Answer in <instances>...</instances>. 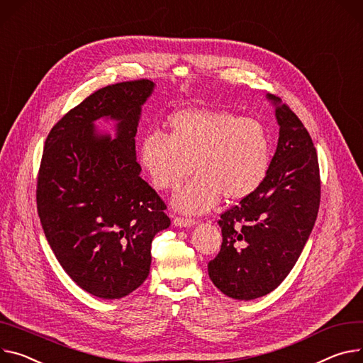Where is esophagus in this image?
<instances>
[{
    "label": "esophagus",
    "instance_id": "34e87169",
    "mask_svg": "<svg viewBox=\"0 0 363 363\" xmlns=\"http://www.w3.org/2000/svg\"><path fill=\"white\" fill-rule=\"evenodd\" d=\"M173 224H174V227H179V228H189V227L194 225V219L176 216V218L173 219Z\"/></svg>",
    "mask_w": 363,
    "mask_h": 363
}]
</instances>
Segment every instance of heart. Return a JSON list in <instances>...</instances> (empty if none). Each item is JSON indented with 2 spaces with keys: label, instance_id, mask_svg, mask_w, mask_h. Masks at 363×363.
Here are the masks:
<instances>
[{
  "label": "heart",
  "instance_id": "1",
  "mask_svg": "<svg viewBox=\"0 0 363 363\" xmlns=\"http://www.w3.org/2000/svg\"><path fill=\"white\" fill-rule=\"evenodd\" d=\"M165 135L147 133L138 161L157 190H176L191 170L194 177L176 194L173 206L189 215L211 211L220 199L240 202L263 184L272 161V138L255 118L233 111L189 107L173 113Z\"/></svg>",
  "mask_w": 363,
  "mask_h": 363
}]
</instances>
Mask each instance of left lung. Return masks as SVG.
I'll use <instances>...</instances> for the list:
<instances>
[{
  "label": "left lung",
  "mask_w": 363,
  "mask_h": 363,
  "mask_svg": "<svg viewBox=\"0 0 363 363\" xmlns=\"http://www.w3.org/2000/svg\"><path fill=\"white\" fill-rule=\"evenodd\" d=\"M276 107L279 141L263 184L220 215L222 245L208 263L213 285L230 298L267 295L295 266L315 224L321 183L313 139L294 111Z\"/></svg>",
  "instance_id": "8db88e82"
}]
</instances>
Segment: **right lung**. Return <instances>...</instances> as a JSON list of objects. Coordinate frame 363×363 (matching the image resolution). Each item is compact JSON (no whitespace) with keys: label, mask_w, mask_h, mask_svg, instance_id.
<instances>
[{"label":"right lung","mask_w":363,"mask_h":363,"mask_svg":"<svg viewBox=\"0 0 363 363\" xmlns=\"http://www.w3.org/2000/svg\"><path fill=\"white\" fill-rule=\"evenodd\" d=\"M150 79L97 90L49 132L36 202L46 240L72 281L86 292L119 299L144 284L151 242L170 227L165 203L139 176L135 135ZM99 118L117 122V136L100 134Z\"/></svg>","instance_id":"right-lung-1"}]
</instances>
